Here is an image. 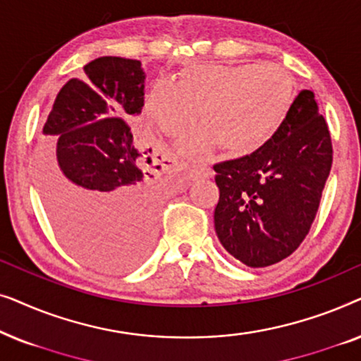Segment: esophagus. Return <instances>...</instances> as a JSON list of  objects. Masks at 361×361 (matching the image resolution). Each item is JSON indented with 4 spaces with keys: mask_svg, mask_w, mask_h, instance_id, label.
I'll return each mask as SVG.
<instances>
[{
    "mask_svg": "<svg viewBox=\"0 0 361 361\" xmlns=\"http://www.w3.org/2000/svg\"><path fill=\"white\" fill-rule=\"evenodd\" d=\"M189 174H190L192 179H197V177H212V176H214V172H212L207 166L192 164L189 167Z\"/></svg>",
    "mask_w": 361,
    "mask_h": 361,
    "instance_id": "1",
    "label": "esophagus"
}]
</instances>
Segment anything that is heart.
I'll use <instances>...</instances> for the list:
<instances>
[{
  "label": "heart",
  "instance_id": "b5f03b06",
  "mask_svg": "<svg viewBox=\"0 0 361 361\" xmlns=\"http://www.w3.org/2000/svg\"><path fill=\"white\" fill-rule=\"evenodd\" d=\"M290 73L273 63H204L185 68L179 83L159 78L149 87L145 111L176 137L200 118L204 126L180 142V151L202 156L220 146L226 156L246 157L263 149L293 111Z\"/></svg>",
  "mask_w": 361,
  "mask_h": 361
}]
</instances>
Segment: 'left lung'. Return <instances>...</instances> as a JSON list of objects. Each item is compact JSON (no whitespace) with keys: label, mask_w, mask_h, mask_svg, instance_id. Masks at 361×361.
Here are the masks:
<instances>
[{"label":"left lung","mask_w":361,"mask_h":361,"mask_svg":"<svg viewBox=\"0 0 361 361\" xmlns=\"http://www.w3.org/2000/svg\"><path fill=\"white\" fill-rule=\"evenodd\" d=\"M332 137L314 93L302 90L273 141L255 154L215 164V231L250 268L293 255L317 215L332 167Z\"/></svg>","instance_id":"left-lung-1"}]
</instances>
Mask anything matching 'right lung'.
<instances>
[{
    "instance_id": "add662e5",
    "label": "right lung",
    "mask_w": 361,
    "mask_h": 361,
    "mask_svg": "<svg viewBox=\"0 0 361 361\" xmlns=\"http://www.w3.org/2000/svg\"><path fill=\"white\" fill-rule=\"evenodd\" d=\"M83 72L61 88L44 125L59 136V167L44 174L42 197L67 248L118 273L145 259L162 199L140 169L151 149L125 121L145 106V72L123 57H98Z\"/></svg>"
}]
</instances>
